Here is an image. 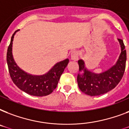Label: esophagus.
<instances>
[{
    "label": "esophagus",
    "instance_id": "obj_1",
    "mask_svg": "<svg viewBox=\"0 0 129 129\" xmlns=\"http://www.w3.org/2000/svg\"><path fill=\"white\" fill-rule=\"evenodd\" d=\"M71 59L74 61H77L78 59V53L76 51H72L71 53Z\"/></svg>",
    "mask_w": 129,
    "mask_h": 129
}]
</instances>
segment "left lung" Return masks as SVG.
<instances>
[{
  "label": "left lung",
  "instance_id": "left-lung-1",
  "mask_svg": "<svg viewBox=\"0 0 129 129\" xmlns=\"http://www.w3.org/2000/svg\"><path fill=\"white\" fill-rule=\"evenodd\" d=\"M121 53L116 63L100 74L92 72L85 66L84 61L79 59V71L77 82L79 88L84 94L91 96H99L114 89L121 80L126 66V52L122 39H118Z\"/></svg>",
  "mask_w": 129,
  "mask_h": 129
}]
</instances>
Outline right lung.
I'll use <instances>...</instances> for the list:
<instances>
[{"mask_svg":"<svg viewBox=\"0 0 129 129\" xmlns=\"http://www.w3.org/2000/svg\"><path fill=\"white\" fill-rule=\"evenodd\" d=\"M17 30L11 37L8 47L7 61L12 80L23 92L35 96H44L50 94L56 88L60 76L69 63L68 59L57 62L48 72L43 75H31L19 68L13 58L12 47L13 41Z\"/></svg>","mask_w":129,"mask_h":129,"instance_id":"1","label":"right lung"}]
</instances>
